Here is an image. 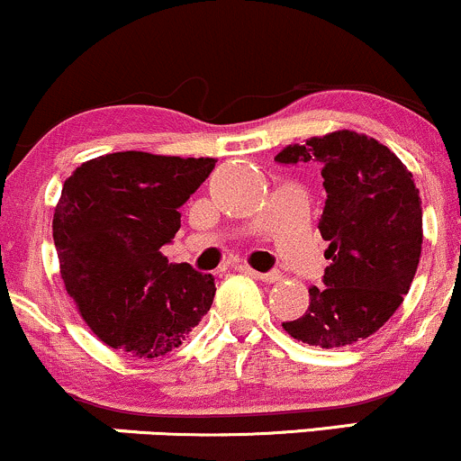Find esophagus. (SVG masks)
Segmentation results:
<instances>
[{
	"instance_id": "obj_1",
	"label": "esophagus",
	"mask_w": 461,
	"mask_h": 461,
	"mask_svg": "<svg viewBox=\"0 0 461 461\" xmlns=\"http://www.w3.org/2000/svg\"><path fill=\"white\" fill-rule=\"evenodd\" d=\"M240 271H245V273H249V276H254L256 280H262V282H267V285H276V282H280V271H269V273H258V271H254L251 269V267H247V265H240Z\"/></svg>"
}]
</instances>
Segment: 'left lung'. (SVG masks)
<instances>
[{"instance_id": "left-lung-1", "label": "left lung", "mask_w": 461, "mask_h": 461, "mask_svg": "<svg viewBox=\"0 0 461 461\" xmlns=\"http://www.w3.org/2000/svg\"><path fill=\"white\" fill-rule=\"evenodd\" d=\"M276 161L321 166L320 231L330 242L323 286L308 288L304 315L282 326L317 348L367 339L398 311L418 269L422 201L411 173L381 141L348 129L288 144Z\"/></svg>"}]
</instances>
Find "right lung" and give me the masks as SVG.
<instances>
[{"mask_svg":"<svg viewBox=\"0 0 461 461\" xmlns=\"http://www.w3.org/2000/svg\"><path fill=\"white\" fill-rule=\"evenodd\" d=\"M214 164L124 150L85 161L65 179L52 221L60 277L91 332L113 350L164 357L210 311L214 277L159 249Z\"/></svg>","mask_w":461,"mask_h":461,"instance_id":"obj_1","label":"right lung"}]
</instances>
